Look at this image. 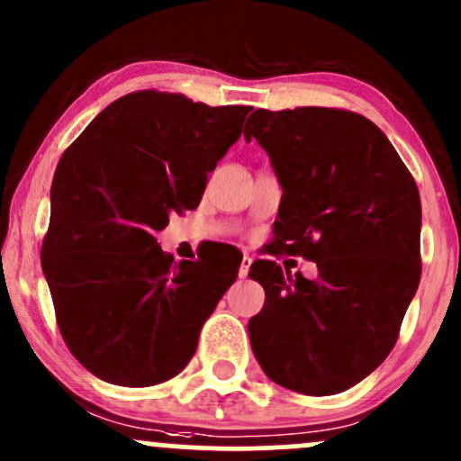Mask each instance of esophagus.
<instances>
[{
	"label": "esophagus",
	"mask_w": 461,
	"mask_h": 461,
	"mask_svg": "<svg viewBox=\"0 0 461 461\" xmlns=\"http://www.w3.org/2000/svg\"><path fill=\"white\" fill-rule=\"evenodd\" d=\"M251 258L249 256H245L242 258V262H240V268H238V277L240 279H247V275H249V268H251Z\"/></svg>",
	"instance_id": "1"
}]
</instances>
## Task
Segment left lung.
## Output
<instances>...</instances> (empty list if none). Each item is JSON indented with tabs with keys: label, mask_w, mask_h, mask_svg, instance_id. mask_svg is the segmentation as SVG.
<instances>
[{
	"label": "left lung",
	"mask_w": 461,
	"mask_h": 461,
	"mask_svg": "<svg viewBox=\"0 0 461 461\" xmlns=\"http://www.w3.org/2000/svg\"><path fill=\"white\" fill-rule=\"evenodd\" d=\"M282 182L271 256L316 262L290 277L258 260L267 301L249 321L268 379L327 396L368 377L393 351L420 282V194L385 134L338 108L256 110L245 125Z\"/></svg>",
	"instance_id": "obj_1"
}]
</instances>
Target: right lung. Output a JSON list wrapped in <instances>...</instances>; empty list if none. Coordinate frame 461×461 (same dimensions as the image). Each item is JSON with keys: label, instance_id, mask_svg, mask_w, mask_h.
I'll return each instance as SVG.
<instances>
[{"label": "right lung", "instance_id": "obj_1", "mask_svg": "<svg viewBox=\"0 0 461 461\" xmlns=\"http://www.w3.org/2000/svg\"><path fill=\"white\" fill-rule=\"evenodd\" d=\"M249 105L139 91L91 121L58 162L41 262L68 351L95 377L145 388L182 373L240 262H173L156 240L197 208Z\"/></svg>", "mask_w": 461, "mask_h": 461}]
</instances>
